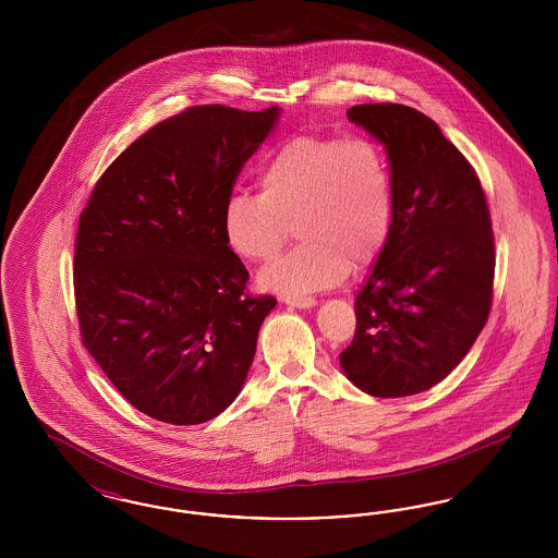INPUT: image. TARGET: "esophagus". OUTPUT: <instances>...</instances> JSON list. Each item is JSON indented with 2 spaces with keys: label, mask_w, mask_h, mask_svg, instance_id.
Listing matches in <instances>:
<instances>
[{
  "label": "esophagus",
  "mask_w": 558,
  "mask_h": 558,
  "mask_svg": "<svg viewBox=\"0 0 558 558\" xmlns=\"http://www.w3.org/2000/svg\"><path fill=\"white\" fill-rule=\"evenodd\" d=\"M282 301L296 310H312L316 307V299L314 296H282Z\"/></svg>",
  "instance_id": "esophagus-1"
}]
</instances>
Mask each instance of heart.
<instances>
[{"label": "heart", "mask_w": 558, "mask_h": 558, "mask_svg": "<svg viewBox=\"0 0 558 558\" xmlns=\"http://www.w3.org/2000/svg\"><path fill=\"white\" fill-rule=\"evenodd\" d=\"M262 194H234L223 236L244 262L266 264L296 228L291 255L262 271L259 284L305 296L371 266L393 226V182L387 155L368 137L299 135L278 146L259 173Z\"/></svg>", "instance_id": "obj_1"}]
</instances>
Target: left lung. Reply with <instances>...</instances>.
<instances>
[{
    "mask_svg": "<svg viewBox=\"0 0 558 558\" xmlns=\"http://www.w3.org/2000/svg\"><path fill=\"white\" fill-rule=\"evenodd\" d=\"M347 119L387 153L393 226L357 292L355 337L339 362L368 396H416L464 360L489 316V209L475 169L416 108L360 105Z\"/></svg>",
    "mask_w": 558,
    "mask_h": 558,
    "instance_id": "obj_1",
    "label": "left lung"
}]
</instances>
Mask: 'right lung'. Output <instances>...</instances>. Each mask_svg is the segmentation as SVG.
<instances>
[{
	"instance_id": "add662e5",
	"label": "right lung",
	"mask_w": 558,
	"mask_h": 558,
	"mask_svg": "<svg viewBox=\"0 0 558 558\" xmlns=\"http://www.w3.org/2000/svg\"><path fill=\"white\" fill-rule=\"evenodd\" d=\"M280 108H187L114 160L80 217L75 301L83 345L146 416L201 425L246 380L274 296L223 236L242 165Z\"/></svg>"
}]
</instances>
